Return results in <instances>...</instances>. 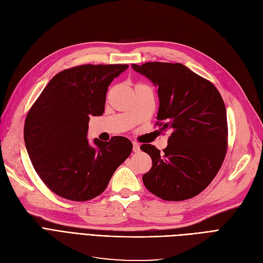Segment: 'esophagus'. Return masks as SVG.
Here are the masks:
<instances>
[{
	"label": "esophagus",
	"instance_id": "34e87169",
	"mask_svg": "<svg viewBox=\"0 0 263 263\" xmlns=\"http://www.w3.org/2000/svg\"><path fill=\"white\" fill-rule=\"evenodd\" d=\"M139 150H140L139 144H137V142H133V151H134V153H138Z\"/></svg>",
	"mask_w": 263,
	"mask_h": 263
}]
</instances>
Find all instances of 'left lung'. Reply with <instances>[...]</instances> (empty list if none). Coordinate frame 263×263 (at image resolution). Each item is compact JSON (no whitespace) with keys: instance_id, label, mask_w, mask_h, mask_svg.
Wrapping results in <instances>:
<instances>
[{"instance_id":"8db88e82","label":"left lung","mask_w":263,"mask_h":263,"mask_svg":"<svg viewBox=\"0 0 263 263\" xmlns=\"http://www.w3.org/2000/svg\"><path fill=\"white\" fill-rule=\"evenodd\" d=\"M158 86L157 125L169 130L168 146L160 150L141 145L153 160L142 181L164 201H184L209 186L227 151L226 107L218 90L181 63L132 65Z\"/></svg>"}]
</instances>
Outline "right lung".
Masks as SVG:
<instances>
[{
    "label": "right lung",
    "mask_w": 263,
    "mask_h": 263,
    "mask_svg": "<svg viewBox=\"0 0 263 263\" xmlns=\"http://www.w3.org/2000/svg\"><path fill=\"white\" fill-rule=\"evenodd\" d=\"M128 65H83L55 74L30 107L24 140L35 171L53 193L84 202L104 192L133 144L116 136L90 145L91 116L104 113L106 92Z\"/></svg>",
    "instance_id": "right-lung-1"
}]
</instances>
